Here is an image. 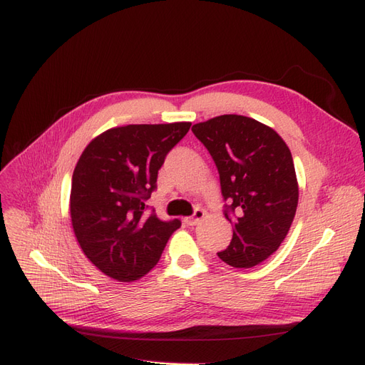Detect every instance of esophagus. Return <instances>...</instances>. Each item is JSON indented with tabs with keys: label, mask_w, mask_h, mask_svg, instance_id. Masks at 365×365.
Listing matches in <instances>:
<instances>
[{
	"label": "esophagus",
	"mask_w": 365,
	"mask_h": 365,
	"mask_svg": "<svg viewBox=\"0 0 365 365\" xmlns=\"http://www.w3.org/2000/svg\"><path fill=\"white\" fill-rule=\"evenodd\" d=\"M204 216H205V213H204V210H201V208H197L196 212L193 213V216H189V217H185L184 219V222L187 224V225H196L197 222H200L201 219H204Z\"/></svg>",
	"instance_id": "34e87169"
}]
</instances>
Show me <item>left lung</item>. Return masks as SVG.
I'll list each match as a JSON object with an SVG mask.
<instances>
[{"label": "left lung", "instance_id": "1", "mask_svg": "<svg viewBox=\"0 0 365 365\" xmlns=\"http://www.w3.org/2000/svg\"><path fill=\"white\" fill-rule=\"evenodd\" d=\"M192 130L213 157L230 204L233 239L217 256L235 268L256 267L279 250L297 212L291 150L272 128L245 115H217Z\"/></svg>", "mask_w": 365, "mask_h": 365}]
</instances>
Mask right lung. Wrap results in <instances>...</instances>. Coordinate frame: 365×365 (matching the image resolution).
Wrapping results in <instances>:
<instances>
[{
  "label": "right lung",
  "instance_id": "1",
  "mask_svg": "<svg viewBox=\"0 0 365 365\" xmlns=\"http://www.w3.org/2000/svg\"><path fill=\"white\" fill-rule=\"evenodd\" d=\"M190 121L111 128L93 138L77 161L70 193L74 236L97 269L134 282L158 263L178 219L143 216L168 152Z\"/></svg>",
  "mask_w": 365,
  "mask_h": 365
}]
</instances>
